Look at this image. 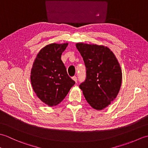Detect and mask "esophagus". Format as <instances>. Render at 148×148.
<instances>
[{"label": "esophagus", "mask_w": 148, "mask_h": 148, "mask_svg": "<svg viewBox=\"0 0 148 148\" xmlns=\"http://www.w3.org/2000/svg\"><path fill=\"white\" fill-rule=\"evenodd\" d=\"M72 79H73L75 82L76 83H77V77L76 76H73L72 77Z\"/></svg>", "instance_id": "34e87169"}]
</instances>
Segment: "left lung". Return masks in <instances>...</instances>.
Returning <instances> with one entry per match:
<instances>
[{"mask_svg": "<svg viewBox=\"0 0 148 148\" xmlns=\"http://www.w3.org/2000/svg\"><path fill=\"white\" fill-rule=\"evenodd\" d=\"M86 68V78L79 87L88 103L102 110L113 101L120 90L122 72L114 53L102 45L77 43Z\"/></svg>", "mask_w": 148, "mask_h": 148, "instance_id": "8db88e82", "label": "left lung"}]
</instances>
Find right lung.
Listing matches in <instances>:
<instances>
[{"label":"right lung","mask_w":148,"mask_h":148,"mask_svg":"<svg viewBox=\"0 0 148 148\" xmlns=\"http://www.w3.org/2000/svg\"><path fill=\"white\" fill-rule=\"evenodd\" d=\"M68 43H52L40 50L30 72L31 84L37 97L48 106L64 99L75 81L68 76L61 55Z\"/></svg>","instance_id":"1"}]
</instances>
